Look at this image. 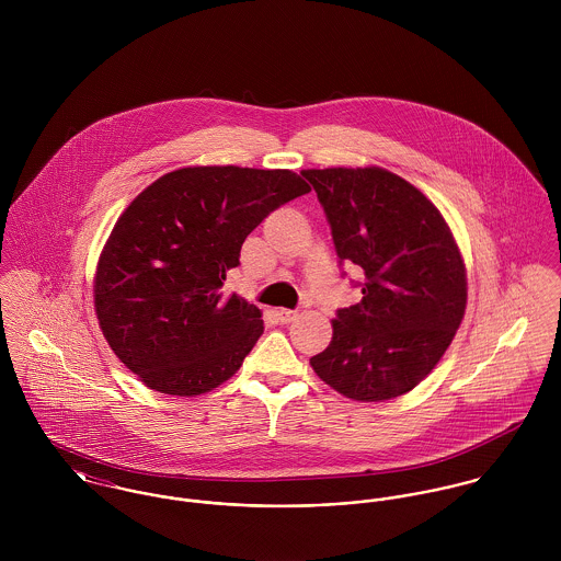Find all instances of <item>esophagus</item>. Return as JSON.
Masks as SVG:
<instances>
[{
  "mask_svg": "<svg viewBox=\"0 0 561 561\" xmlns=\"http://www.w3.org/2000/svg\"><path fill=\"white\" fill-rule=\"evenodd\" d=\"M276 318H278L280 323H289V321H294L298 318V311H291V309H278V311H276Z\"/></svg>",
  "mask_w": 561,
  "mask_h": 561,
  "instance_id": "esophagus-1",
  "label": "esophagus"
}]
</instances>
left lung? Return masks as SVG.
Returning <instances> with one entry per match:
<instances>
[{
  "mask_svg": "<svg viewBox=\"0 0 561 561\" xmlns=\"http://www.w3.org/2000/svg\"><path fill=\"white\" fill-rule=\"evenodd\" d=\"M302 174L318 192L339 259L365 274L363 300L336 311L332 341L311 367L350 400H396L427 378L462 323L460 248L436 205L385 168Z\"/></svg>",
  "mask_w": 561,
  "mask_h": 561,
  "instance_id": "8db88e82",
  "label": "left lung"
}]
</instances>
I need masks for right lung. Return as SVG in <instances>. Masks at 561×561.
Masks as SVG:
<instances>
[{
  "label": "right lung",
  "mask_w": 561,
  "mask_h": 561,
  "mask_svg": "<svg viewBox=\"0 0 561 561\" xmlns=\"http://www.w3.org/2000/svg\"><path fill=\"white\" fill-rule=\"evenodd\" d=\"M311 192L291 170L187 165L142 190L94 274V311L121 363L149 389L194 398L227 382L263 334L261 311L220 289L243 240Z\"/></svg>",
  "instance_id": "right-lung-1"
}]
</instances>
